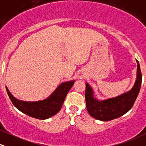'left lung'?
Wrapping results in <instances>:
<instances>
[{
	"label": "left lung",
	"mask_w": 146,
	"mask_h": 146,
	"mask_svg": "<svg viewBox=\"0 0 146 146\" xmlns=\"http://www.w3.org/2000/svg\"><path fill=\"white\" fill-rule=\"evenodd\" d=\"M137 79L134 86L130 91L113 98L98 101L93 98V92L88 83L86 84V108L93 118L100 121H108L122 116L129 111L134 105L142 82V73L138 61Z\"/></svg>",
	"instance_id": "left-lung-1"
}]
</instances>
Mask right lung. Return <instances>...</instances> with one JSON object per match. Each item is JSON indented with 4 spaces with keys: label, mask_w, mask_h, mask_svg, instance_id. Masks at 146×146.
<instances>
[{
    "label": "right lung",
    "mask_w": 146,
    "mask_h": 146,
    "mask_svg": "<svg viewBox=\"0 0 146 146\" xmlns=\"http://www.w3.org/2000/svg\"><path fill=\"white\" fill-rule=\"evenodd\" d=\"M73 84L74 80L61 83L48 98L38 102L21 101L15 98L7 87L6 90L12 103L19 111L33 118L44 120L56 115L60 111L66 95Z\"/></svg>",
    "instance_id": "1"
}]
</instances>
